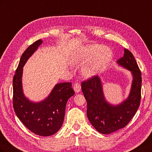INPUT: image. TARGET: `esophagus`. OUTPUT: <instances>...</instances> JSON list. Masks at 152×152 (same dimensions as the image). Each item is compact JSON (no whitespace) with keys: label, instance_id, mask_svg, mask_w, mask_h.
I'll list each match as a JSON object with an SVG mask.
<instances>
[{"label":"esophagus","instance_id":"esophagus-1","mask_svg":"<svg viewBox=\"0 0 152 152\" xmlns=\"http://www.w3.org/2000/svg\"><path fill=\"white\" fill-rule=\"evenodd\" d=\"M73 89H74L75 93H79L81 91V85L79 83H76L73 86Z\"/></svg>","mask_w":152,"mask_h":152}]
</instances>
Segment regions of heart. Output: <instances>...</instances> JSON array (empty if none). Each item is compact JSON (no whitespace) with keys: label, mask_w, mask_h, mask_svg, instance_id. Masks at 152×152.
<instances>
[{"label":"heart","mask_w":152,"mask_h":152,"mask_svg":"<svg viewBox=\"0 0 152 152\" xmlns=\"http://www.w3.org/2000/svg\"><path fill=\"white\" fill-rule=\"evenodd\" d=\"M91 58L89 62L82 69V73L86 78L93 77L102 72L113 58L109 48L98 44H91L82 47L77 53L75 61L83 63Z\"/></svg>","instance_id":"obj_1"}]
</instances>
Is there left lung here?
I'll return each instance as SVG.
<instances>
[{"mask_svg": "<svg viewBox=\"0 0 152 152\" xmlns=\"http://www.w3.org/2000/svg\"><path fill=\"white\" fill-rule=\"evenodd\" d=\"M118 65L131 72L132 81L129 94L118 104L106 100L102 79L94 76L82 82V91L87 101V116L99 132L109 134L126 126L136 114L141 101V73L133 54L124 49V56L117 61Z\"/></svg>", "mask_w": 152, "mask_h": 152, "instance_id": "left-lung-1", "label": "left lung"}]
</instances>
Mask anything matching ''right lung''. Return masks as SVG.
I'll use <instances>...</instances> for the list:
<instances>
[{
  "label": "right lung",
  "instance_id": "1",
  "mask_svg": "<svg viewBox=\"0 0 152 152\" xmlns=\"http://www.w3.org/2000/svg\"><path fill=\"white\" fill-rule=\"evenodd\" d=\"M43 41L31 44L23 53L13 77V108L21 122L35 134L49 136L62 126L67 101L75 92L71 82L56 84L48 97L40 102H33L24 95L22 86L23 68Z\"/></svg>",
  "mask_w": 152,
  "mask_h": 152
}]
</instances>
